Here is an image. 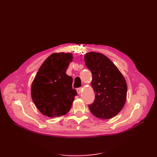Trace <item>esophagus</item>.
Here are the masks:
<instances>
[{
  "mask_svg": "<svg viewBox=\"0 0 157 157\" xmlns=\"http://www.w3.org/2000/svg\"><path fill=\"white\" fill-rule=\"evenodd\" d=\"M77 93L78 94H81V92H82V88H78L77 89Z\"/></svg>",
  "mask_w": 157,
  "mask_h": 157,
  "instance_id": "obj_1",
  "label": "esophagus"
}]
</instances>
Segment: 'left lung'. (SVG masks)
Masks as SVG:
<instances>
[{
	"label": "left lung",
	"mask_w": 157,
	"mask_h": 157,
	"mask_svg": "<svg viewBox=\"0 0 157 157\" xmlns=\"http://www.w3.org/2000/svg\"><path fill=\"white\" fill-rule=\"evenodd\" d=\"M84 62L92 74L91 82L94 101L88 105L94 116L109 119L116 116L124 107L127 85L122 73L107 57L100 53L88 52Z\"/></svg>",
	"instance_id": "1"
}]
</instances>
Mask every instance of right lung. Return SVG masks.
Masks as SVG:
<instances>
[{"instance_id": "1", "label": "right lung", "mask_w": 157, "mask_h": 157, "mask_svg": "<svg viewBox=\"0 0 157 157\" xmlns=\"http://www.w3.org/2000/svg\"><path fill=\"white\" fill-rule=\"evenodd\" d=\"M72 60L70 53L51 54L42 64L33 80L32 99L40 112L46 117L65 115L77 95L72 88V77L66 74Z\"/></svg>"}]
</instances>
